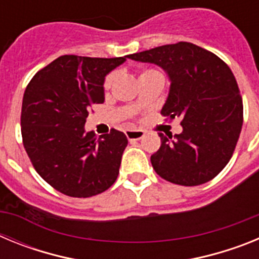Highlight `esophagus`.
Segmentation results:
<instances>
[{
  "instance_id": "34e87169",
  "label": "esophagus",
  "mask_w": 259,
  "mask_h": 259,
  "mask_svg": "<svg viewBox=\"0 0 259 259\" xmlns=\"http://www.w3.org/2000/svg\"><path fill=\"white\" fill-rule=\"evenodd\" d=\"M145 132L141 131V130H127L125 131V136L130 141H136V140H140L143 139Z\"/></svg>"
}]
</instances>
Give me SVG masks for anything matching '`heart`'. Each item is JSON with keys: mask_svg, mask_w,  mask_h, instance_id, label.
Instances as JSON below:
<instances>
[{"mask_svg": "<svg viewBox=\"0 0 259 259\" xmlns=\"http://www.w3.org/2000/svg\"><path fill=\"white\" fill-rule=\"evenodd\" d=\"M153 74H161V72L157 70H153V68H149V70L143 71L140 76H145V75H153ZM114 79H115V72H111V74L107 75L106 79H105V81H104V88L109 89L110 87H111V84H113Z\"/></svg>", "mask_w": 259, "mask_h": 259, "instance_id": "heart-1", "label": "heart"}]
</instances>
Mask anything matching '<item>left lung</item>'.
<instances>
[{
    "label": "left lung",
    "mask_w": 259,
    "mask_h": 259,
    "mask_svg": "<svg viewBox=\"0 0 259 259\" xmlns=\"http://www.w3.org/2000/svg\"><path fill=\"white\" fill-rule=\"evenodd\" d=\"M128 58L166 71L171 84L161 114L182 120V134H159L161 148L150 157L155 172L185 187L214 179L230 162L242 127V100L227 63L184 41Z\"/></svg>",
    "instance_id": "1"
}]
</instances>
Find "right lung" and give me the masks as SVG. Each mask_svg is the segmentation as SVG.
I'll use <instances>...</instances> for the list:
<instances>
[{"label": "right lung", "mask_w": 259, "mask_h": 259, "mask_svg": "<svg viewBox=\"0 0 259 259\" xmlns=\"http://www.w3.org/2000/svg\"><path fill=\"white\" fill-rule=\"evenodd\" d=\"M125 57L62 56L27 85L20 115L23 145L38 175L66 196L92 197L118 178L125 135L113 128L97 137L84 125L91 107L105 101V76Z\"/></svg>", "instance_id": "obj_1"}]
</instances>
